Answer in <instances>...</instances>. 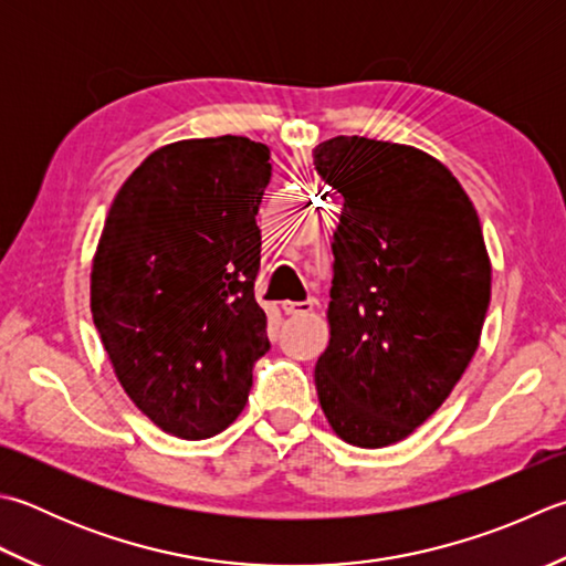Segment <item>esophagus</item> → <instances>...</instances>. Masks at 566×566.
Masks as SVG:
<instances>
[{"label":"esophagus","instance_id":"34e87169","mask_svg":"<svg viewBox=\"0 0 566 566\" xmlns=\"http://www.w3.org/2000/svg\"><path fill=\"white\" fill-rule=\"evenodd\" d=\"M282 308H284V314L298 316V314H308V312H312L314 302H282Z\"/></svg>","mask_w":566,"mask_h":566}]
</instances>
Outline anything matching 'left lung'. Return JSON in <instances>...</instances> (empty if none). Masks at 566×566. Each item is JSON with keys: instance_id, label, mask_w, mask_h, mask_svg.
Listing matches in <instances>:
<instances>
[{"instance_id": "8db88e82", "label": "left lung", "mask_w": 566, "mask_h": 566, "mask_svg": "<svg viewBox=\"0 0 566 566\" xmlns=\"http://www.w3.org/2000/svg\"><path fill=\"white\" fill-rule=\"evenodd\" d=\"M314 164L343 196L318 402L343 441L390 447L444 405L479 348L491 302L481 220L417 147L340 135Z\"/></svg>"}]
</instances>
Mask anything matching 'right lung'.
Segmentation results:
<instances>
[{
    "instance_id": "add662e5",
    "label": "right lung",
    "mask_w": 566,
    "mask_h": 566,
    "mask_svg": "<svg viewBox=\"0 0 566 566\" xmlns=\"http://www.w3.org/2000/svg\"><path fill=\"white\" fill-rule=\"evenodd\" d=\"M270 149L248 137L181 139L122 184L91 272V312L122 390L179 439H208L248 402L270 350L254 302Z\"/></svg>"
}]
</instances>
